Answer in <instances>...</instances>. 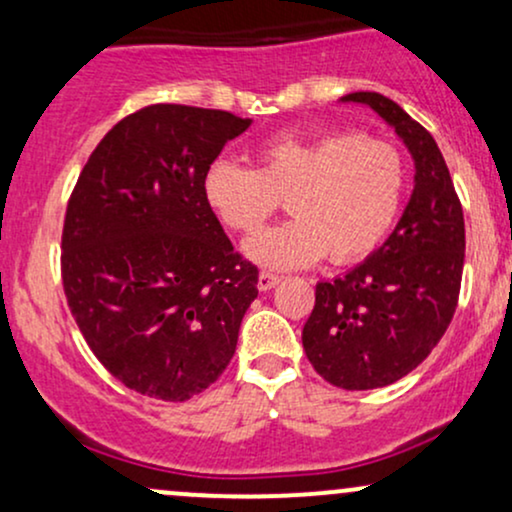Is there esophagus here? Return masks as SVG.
I'll list each match as a JSON object with an SVG mask.
<instances>
[{
  "mask_svg": "<svg viewBox=\"0 0 512 512\" xmlns=\"http://www.w3.org/2000/svg\"><path fill=\"white\" fill-rule=\"evenodd\" d=\"M279 276L276 274H272V272H260V276H257V289L260 291H269V289H274L276 284H279Z\"/></svg>",
  "mask_w": 512,
  "mask_h": 512,
  "instance_id": "1",
  "label": "esophagus"
}]
</instances>
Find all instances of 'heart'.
Returning <instances> with one entry per match:
<instances>
[{
	"instance_id": "1",
	"label": "heart",
	"mask_w": 512,
	"mask_h": 512,
	"mask_svg": "<svg viewBox=\"0 0 512 512\" xmlns=\"http://www.w3.org/2000/svg\"><path fill=\"white\" fill-rule=\"evenodd\" d=\"M407 187L404 158L392 144L356 132L279 137L257 151V168L214 161L204 197L236 233H255L289 197L293 221L257 233L245 255L260 267L298 269L325 260L368 257L395 223Z\"/></svg>"
}]
</instances>
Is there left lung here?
<instances>
[{"label": "left lung", "mask_w": 512, "mask_h": 512, "mask_svg": "<svg viewBox=\"0 0 512 512\" xmlns=\"http://www.w3.org/2000/svg\"><path fill=\"white\" fill-rule=\"evenodd\" d=\"M375 110L414 158V190L390 238L358 267L315 286L303 327L308 361L342 390H375L411 373L448 330L460 296L464 216L436 139L390 98L346 93Z\"/></svg>", "instance_id": "1"}]
</instances>
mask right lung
I'll list each match as a JSON object with an SVG mask.
<instances>
[{
    "label": "right lung",
    "instance_id": "add662e5",
    "mask_svg": "<svg viewBox=\"0 0 512 512\" xmlns=\"http://www.w3.org/2000/svg\"><path fill=\"white\" fill-rule=\"evenodd\" d=\"M250 122L146 105L105 134L69 197L64 296L98 361L139 395L185 402L236 354L257 267L223 233L204 175Z\"/></svg>",
    "mask_w": 512,
    "mask_h": 512
}]
</instances>
